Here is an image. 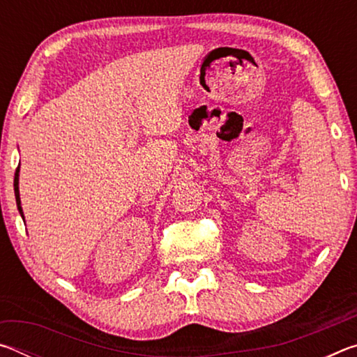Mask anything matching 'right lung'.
<instances>
[{
	"mask_svg": "<svg viewBox=\"0 0 357 357\" xmlns=\"http://www.w3.org/2000/svg\"><path fill=\"white\" fill-rule=\"evenodd\" d=\"M14 192H15V202H17V208L20 211V215L23 217V209L20 204V192H19V168L15 172V178H14Z\"/></svg>",
	"mask_w": 357,
	"mask_h": 357,
	"instance_id": "obj_1",
	"label": "right lung"
}]
</instances>
